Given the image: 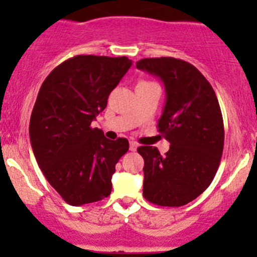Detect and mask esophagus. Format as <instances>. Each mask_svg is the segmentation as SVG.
<instances>
[{"mask_svg": "<svg viewBox=\"0 0 257 257\" xmlns=\"http://www.w3.org/2000/svg\"><path fill=\"white\" fill-rule=\"evenodd\" d=\"M137 148H138V144H137L136 142H131V144H129V149H131L132 152H136Z\"/></svg>", "mask_w": 257, "mask_h": 257, "instance_id": "esophagus-1", "label": "esophagus"}]
</instances>
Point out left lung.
I'll return each mask as SVG.
<instances>
[{
    "instance_id": "8db88e82",
    "label": "left lung",
    "mask_w": 257,
    "mask_h": 257,
    "mask_svg": "<svg viewBox=\"0 0 257 257\" xmlns=\"http://www.w3.org/2000/svg\"><path fill=\"white\" fill-rule=\"evenodd\" d=\"M137 68L164 82L167 102L158 121L170 149L138 148L144 159L143 196L159 206L186 205L211 184L224 149L219 100L198 68L173 57L143 58Z\"/></svg>"
}]
</instances>
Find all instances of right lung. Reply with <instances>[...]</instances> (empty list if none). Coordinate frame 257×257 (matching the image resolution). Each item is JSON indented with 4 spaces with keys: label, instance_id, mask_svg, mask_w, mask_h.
<instances>
[{
    "label": "right lung",
    "instance_id": "add662e5",
    "mask_svg": "<svg viewBox=\"0 0 257 257\" xmlns=\"http://www.w3.org/2000/svg\"><path fill=\"white\" fill-rule=\"evenodd\" d=\"M132 66L126 57L79 56L42 83L30 120L33 154L48 183L69 205L99 201L112 191L115 164L129 149L92 128L110 92Z\"/></svg>",
    "mask_w": 257,
    "mask_h": 257
}]
</instances>
